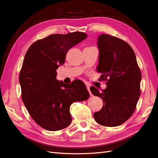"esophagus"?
<instances>
[{
	"mask_svg": "<svg viewBox=\"0 0 158 158\" xmlns=\"http://www.w3.org/2000/svg\"><path fill=\"white\" fill-rule=\"evenodd\" d=\"M87 90H88V91H89V94H90V96H91L92 94L91 93V91H90V87H89V86H87Z\"/></svg>",
	"mask_w": 158,
	"mask_h": 158,
	"instance_id": "obj_1",
	"label": "esophagus"
}]
</instances>
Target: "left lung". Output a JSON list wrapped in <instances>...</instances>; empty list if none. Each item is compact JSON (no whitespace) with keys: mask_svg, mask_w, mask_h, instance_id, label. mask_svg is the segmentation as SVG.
<instances>
[{"mask_svg":"<svg viewBox=\"0 0 158 158\" xmlns=\"http://www.w3.org/2000/svg\"><path fill=\"white\" fill-rule=\"evenodd\" d=\"M99 60L97 71L101 80H107L106 88L100 91L91 87L94 96L101 98L103 106L94 114L98 124L117 127L126 122L134 112L140 96L141 71L135 52L125 41L109 34L98 38Z\"/></svg>","mask_w":158,"mask_h":158,"instance_id":"left-lung-1","label":"left lung"}]
</instances>
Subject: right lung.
<instances>
[{
    "label": "right lung",
    "mask_w": 158,
    "mask_h": 158,
    "mask_svg": "<svg viewBox=\"0 0 158 158\" xmlns=\"http://www.w3.org/2000/svg\"><path fill=\"white\" fill-rule=\"evenodd\" d=\"M87 37L81 31L52 34L35 41L26 53L19 75L22 100L33 120L44 129L67 127L72 120L71 104L89 97L81 80L67 85L56 80V70L64 63L69 49Z\"/></svg>",
    "instance_id": "add662e5"
}]
</instances>
